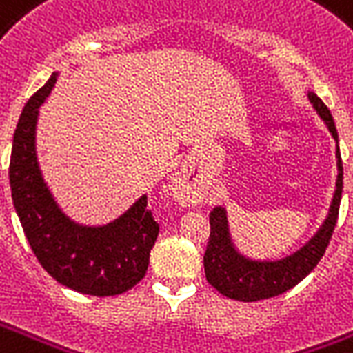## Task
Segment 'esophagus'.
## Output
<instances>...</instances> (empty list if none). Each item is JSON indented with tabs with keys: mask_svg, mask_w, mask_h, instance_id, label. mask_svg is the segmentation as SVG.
<instances>
[{
	"mask_svg": "<svg viewBox=\"0 0 353 353\" xmlns=\"http://www.w3.org/2000/svg\"><path fill=\"white\" fill-rule=\"evenodd\" d=\"M172 188H174V192H176V196L179 198V200L198 201V188H196L194 185H190L185 176L174 177V181H172Z\"/></svg>",
	"mask_w": 353,
	"mask_h": 353,
	"instance_id": "34e87169",
	"label": "esophagus"
}]
</instances>
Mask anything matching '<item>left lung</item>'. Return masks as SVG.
Returning <instances> with one entry per match:
<instances>
[{
  "label": "left lung",
  "instance_id": "obj_1",
  "mask_svg": "<svg viewBox=\"0 0 353 353\" xmlns=\"http://www.w3.org/2000/svg\"><path fill=\"white\" fill-rule=\"evenodd\" d=\"M309 99L322 120L326 122L327 129L332 131L333 139L337 141V128H335L330 109L316 94L309 92ZM337 159V190L333 196L332 209H330L326 222L300 252L285 259L261 263V261H250L239 255L231 244L224 209L214 207L209 212L211 233H209V242H207L205 255H203V266H205L207 281L219 290L220 294L228 296L231 300H239V302H257V300L274 298L296 287L319 265L337 224L341 196H343V161H341L339 148Z\"/></svg>",
  "mask_w": 353,
  "mask_h": 353
}]
</instances>
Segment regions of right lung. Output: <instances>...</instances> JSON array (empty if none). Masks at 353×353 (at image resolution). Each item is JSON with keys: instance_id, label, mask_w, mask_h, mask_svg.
<instances>
[{"instance_id": "add662e5", "label": "right lung", "mask_w": 353, "mask_h": 353, "mask_svg": "<svg viewBox=\"0 0 353 353\" xmlns=\"http://www.w3.org/2000/svg\"><path fill=\"white\" fill-rule=\"evenodd\" d=\"M55 81L57 74L29 98L16 125L9 165L14 209L29 246L51 278L83 294H122L146 276L159 224L148 196L103 228L75 224L61 212L42 181L34 153L39 107Z\"/></svg>"}]
</instances>
